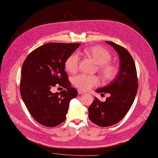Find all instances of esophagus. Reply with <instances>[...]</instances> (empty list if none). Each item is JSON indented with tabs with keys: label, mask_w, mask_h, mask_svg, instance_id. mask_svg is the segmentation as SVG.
<instances>
[{
	"label": "esophagus",
	"mask_w": 158,
	"mask_h": 158,
	"mask_svg": "<svg viewBox=\"0 0 158 158\" xmlns=\"http://www.w3.org/2000/svg\"><path fill=\"white\" fill-rule=\"evenodd\" d=\"M77 92H78V94H80V95L85 94V92H83V91H82V90H81V89H78V90H77Z\"/></svg>",
	"instance_id": "obj_1"
}]
</instances>
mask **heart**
Wrapping results in <instances>:
<instances>
[{
	"label": "heart",
	"instance_id": "heart-1",
	"mask_svg": "<svg viewBox=\"0 0 158 158\" xmlns=\"http://www.w3.org/2000/svg\"><path fill=\"white\" fill-rule=\"evenodd\" d=\"M84 52L97 64L98 71L103 80L109 81L117 75V69L109 61L111 59V54L101 46H94L84 50ZM79 57L77 53L70 54L64 63L66 70L70 73H76L78 69ZM72 82L75 86L81 90H87L98 85L99 80L96 76L80 74L73 77Z\"/></svg>",
	"mask_w": 158,
	"mask_h": 158
}]
</instances>
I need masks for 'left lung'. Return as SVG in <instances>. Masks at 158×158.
<instances>
[{"instance_id":"left-lung-1","label":"left lung","mask_w":158,"mask_h":158,"mask_svg":"<svg viewBox=\"0 0 158 158\" xmlns=\"http://www.w3.org/2000/svg\"><path fill=\"white\" fill-rule=\"evenodd\" d=\"M111 45L118 54L120 66L115 77L110 83L98 88L97 93H109L104 102L95 97L88 107V117L92 122L101 127L114 125L125 117L136 97L138 85L135 63L130 53L124 47L111 41Z\"/></svg>"}]
</instances>
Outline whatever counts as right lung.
<instances>
[{
    "instance_id": "add662e5",
    "label": "right lung",
    "mask_w": 158,
    "mask_h": 158,
    "mask_svg": "<svg viewBox=\"0 0 158 158\" xmlns=\"http://www.w3.org/2000/svg\"><path fill=\"white\" fill-rule=\"evenodd\" d=\"M80 45L48 43L34 50L23 63L20 94L32 117L41 125L51 127L63 122L70 101L77 96L64 63ZM56 84L65 89L52 93L50 89Z\"/></svg>"
}]
</instances>
